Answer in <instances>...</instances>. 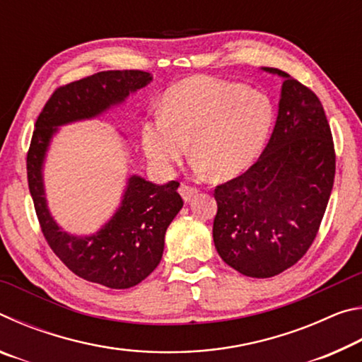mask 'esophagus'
I'll list each match as a JSON object with an SVG mask.
<instances>
[{"mask_svg": "<svg viewBox=\"0 0 362 362\" xmlns=\"http://www.w3.org/2000/svg\"><path fill=\"white\" fill-rule=\"evenodd\" d=\"M179 193L182 194V198L185 199V201H189L193 198V196L198 193V189L196 188H193V187H189V185H187V183H182L180 185V188H179Z\"/></svg>", "mask_w": 362, "mask_h": 362, "instance_id": "34e87169", "label": "esophagus"}]
</instances>
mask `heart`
<instances>
[{
    "instance_id": "1",
    "label": "heart",
    "mask_w": 362,
    "mask_h": 362,
    "mask_svg": "<svg viewBox=\"0 0 362 362\" xmlns=\"http://www.w3.org/2000/svg\"><path fill=\"white\" fill-rule=\"evenodd\" d=\"M268 97L246 86L211 76L174 84L161 113L142 124V145L153 166L170 173L189 151L199 173L228 180L252 166L272 131Z\"/></svg>"
}]
</instances>
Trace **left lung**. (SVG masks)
<instances>
[{
  "label": "left lung",
  "instance_id": "8db88e82",
  "mask_svg": "<svg viewBox=\"0 0 362 362\" xmlns=\"http://www.w3.org/2000/svg\"><path fill=\"white\" fill-rule=\"evenodd\" d=\"M284 79L269 142L246 173L216 188L214 244L222 260L250 278H272L313 244L330 198L335 151L322 103L313 90Z\"/></svg>",
  "mask_w": 362,
  "mask_h": 362
}]
</instances>
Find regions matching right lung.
<instances>
[{"mask_svg":"<svg viewBox=\"0 0 362 362\" xmlns=\"http://www.w3.org/2000/svg\"><path fill=\"white\" fill-rule=\"evenodd\" d=\"M151 79L140 70H110L60 86L36 119L27 155L28 188L47 244L76 276L110 289H129L159 265L164 235L183 206L179 182L156 185L131 175L112 218L94 235L76 236L60 228L47 209L42 166L57 127L95 118Z\"/></svg>","mask_w":362,"mask_h":362,"instance_id":"right-lung-1","label":"right lung"}]
</instances>
